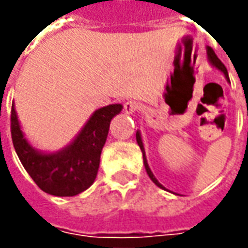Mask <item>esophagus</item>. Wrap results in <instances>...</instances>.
Returning <instances> with one entry per match:
<instances>
[{"label": "esophagus", "instance_id": "1", "mask_svg": "<svg viewBox=\"0 0 248 248\" xmlns=\"http://www.w3.org/2000/svg\"><path fill=\"white\" fill-rule=\"evenodd\" d=\"M142 106H140V102L137 101H127V102L124 105V110L126 114H134L137 111H140Z\"/></svg>", "mask_w": 248, "mask_h": 248}]
</instances>
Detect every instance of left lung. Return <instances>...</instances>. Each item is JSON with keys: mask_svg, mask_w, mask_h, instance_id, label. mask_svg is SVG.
<instances>
[{"mask_svg": "<svg viewBox=\"0 0 248 248\" xmlns=\"http://www.w3.org/2000/svg\"><path fill=\"white\" fill-rule=\"evenodd\" d=\"M207 56H208V60H210V62H211V63H213V65L215 66L217 69H219L220 71H223L224 77H226V78H227V79L230 81L229 73H227V69H226V66L222 63V61H220L218 57H217V54L214 53V50L211 49V47H207ZM137 142H138V145H140V150H142V154H143V163H145V169H146V171H147V174H149L150 179L153 181V182L155 183L158 187H161V188H165V187L162 186L161 183L156 181V178L154 177V174L151 172L150 167H149V165H147V161H146V155H145V147H143V143H142V140H140V134L138 133V131H137Z\"/></svg>", "mask_w": 248, "mask_h": 248, "instance_id": "8db88e82", "label": "left lung"}]
</instances>
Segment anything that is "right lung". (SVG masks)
<instances>
[{
	"instance_id": "obj_1",
	"label": "right lung",
	"mask_w": 248,
	"mask_h": 248,
	"mask_svg": "<svg viewBox=\"0 0 248 248\" xmlns=\"http://www.w3.org/2000/svg\"><path fill=\"white\" fill-rule=\"evenodd\" d=\"M121 110L122 105L119 103L99 108L71 145L54 154H42L25 140L14 106H12L10 131L16 153L25 170L42 191L56 197L77 195L95 181L110 122Z\"/></svg>"
}]
</instances>
